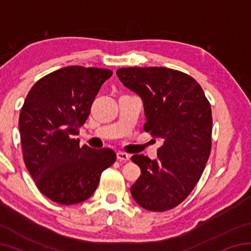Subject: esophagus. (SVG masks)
Instances as JSON below:
<instances>
[{
    "mask_svg": "<svg viewBox=\"0 0 251 251\" xmlns=\"http://www.w3.org/2000/svg\"><path fill=\"white\" fill-rule=\"evenodd\" d=\"M116 156H117V160L120 161H128L130 158L128 154H126V152H122V151H118Z\"/></svg>",
    "mask_w": 251,
    "mask_h": 251,
    "instance_id": "obj_1",
    "label": "esophagus"
}]
</instances>
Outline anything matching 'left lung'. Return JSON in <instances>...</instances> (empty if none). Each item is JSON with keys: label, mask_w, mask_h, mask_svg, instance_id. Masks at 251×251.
<instances>
[{"label": "left lung", "mask_w": 251, "mask_h": 251, "mask_svg": "<svg viewBox=\"0 0 251 251\" xmlns=\"http://www.w3.org/2000/svg\"><path fill=\"white\" fill-rule=\"evenodd\" d=\"M116 74L141 97L145 131L163 139L157 158L134 155L141 177L130 187L134 201L151 211L179 205L192 193L210 155V104L196 79L167 67H125Z\"/></svg>", "instance_id": "obj_1"}]
</instances>
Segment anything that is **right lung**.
<instances>
[{"mask_svg":"<svg viewBox=\"0 0 251 251\" xmlns=\"http://www.w3.org/2000/svg\"><path fill=\"white\" fill-rule=\"evenodd\" d=\"M112 74L97 67H63L37 80L24 100L19 121L24 163L50 201L61 205L86 201L99 186L101 172L116 160L109 148L79 146L75 138Z\"/></svg>","mask_w":251,"mask_h":251,"instance_id":"obj_1","label":"right lung"}]
</instances>
